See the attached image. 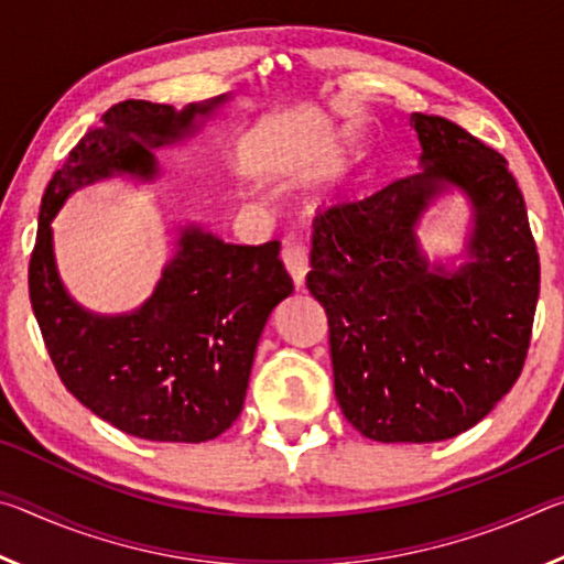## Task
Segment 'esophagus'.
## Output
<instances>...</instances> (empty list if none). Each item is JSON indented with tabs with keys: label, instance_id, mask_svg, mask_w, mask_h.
<instances>
[{
	"label": "esophagus",
	"instance_id": "esophagus-1",
	"mask_svg": "<svg viewBox=\"0 0 564 564\" xmlns=\"http://www.w3.org/2000/svg\"><path fill=\"white\" fill-rule=\"evenodd\" d=\"M281 259H283L285 271L291 273L293 285H295V289L301 291L303 285H305V275H308V271H311V265H308V253H305V248L295 246V243H289V246L283 248Z\"/></svg>",
	"mask_w": 564,
	"mask_h": 564
}]
</instances>
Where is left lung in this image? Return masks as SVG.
I'll list each match as a JSON object with an SVG mask.
<instances>
[{
  "instance_id": "left-lung-1",
  "label": "left lung",
  "mask_w": 564,
  "mask_h": 564,
  "mask_svg": "<svg viewBox=\"0 0 564 564\" xmlns=\"http://www.w3.org/2000/svg\"><path fill=\"white\" fill-rule=\"evenodd\" d=\"M410 127L417 174L316 216L305 279L328 316L343 415L378 443H437L480 423L520 378L540 295L508 161L443 117L410 113ZM453 189L471 204L457 267L427 260L414 234Z\"/></svg>"
}]
</instances>
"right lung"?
I'll return each instance as SVG.
<instances>
[{"label": "right lung", "mask_w": 564, "mask_h": 564, "mask_svg": "<svg viewBox=\"0 0 564 564\" xmlns=\"http://www.w3.org/2000/svg\"><path fill=\"white\" fill-rule=\"evenodd\" d=\"M231 99L176 111L129 99L101 117L46 186L30 261V299L66 390L119 431L154 443H206L243 408L256 346L293 293L281 243H224L198 224L176 228L174 256L137 311L94 313L64 289L52 221L76 188L113 176L154 181L156 149L186 144Z\"/></svg>", "instance_id": "add662e5"}]
</instances>
